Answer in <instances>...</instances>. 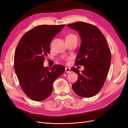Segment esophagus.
<instances>
[{
	"label": "esophagus",
	"instance_id": "34e87169",
	"mask_svg": "<svg viewBox=\"0 0 128 128\" xmlns=\"http://www.w3.org/2000/svg\"><path fill=\"white\" fill-rule=\"evenodd\" d=\"M65 72H67V73H70V72H72L71 69H70V68H68V67H66V68Z\"/></svg>",
	"mask_w": 128,
	"mask_h": 128
}]
</instances>
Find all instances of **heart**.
<instances>
[{"instance_id": "obj_1", "label": "heart", "mask_w": 128, "mask_h": 128, "mask_svg": "<svg viewBox=\"0 0 128 128\" xmlns=\"http://www.w3.org/2000/svg\"><path fill=\"white\" fill-rule=\"evenodd\" d=\"M66 38H76V39H77L76 36L75 35V34H68V35L66 36Z\"/></svg>"}]
</instances>
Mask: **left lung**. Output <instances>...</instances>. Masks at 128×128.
I'll return each mask as SVG.
<instances>
[{
    "label": "left lung",
    "instance_id": "8db88e82",
    "mask_svg": "<svg viewBox=\"0 0 128 128\" xmlns=\"http://www.w3.org/2000/svg\"><path fill=\"white\" fill-rule=\"evenodd\" d=\"M67 26L80 34L82 43L75 64L84 67L82 72L75 68L71 69L78 76L72 85V89L80 96L91 97L101 90L109 72L111 62L109 45L101 31L94 25L77 22Z\"/></svg>",
    "mask_w": 128,
    "mask_h": 128
}]
</instances>
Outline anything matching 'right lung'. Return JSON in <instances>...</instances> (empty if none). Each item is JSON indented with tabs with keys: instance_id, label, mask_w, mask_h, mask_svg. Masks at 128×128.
Instances as JSON below:
<instances>
[{
	"instance_id": "1",
	"label": "right lung",
	"mask_w": 128,
	"mask_h": 128,
	"mask_svg": "<svg viewBox=\"0 0 128 128\" xmlns=\"http://www.w3.org/2000/svg\"><path fill=\"white\" fill-rule=\"evenodd\" d=\"M64 26H36L26 32L17 45L14 70L22 90L34 101L48 98L52 92L53 82L65 71L61 64L51 68L43 66L45 57L50 52V42Z\"/></svg>"
}]
</instances>
